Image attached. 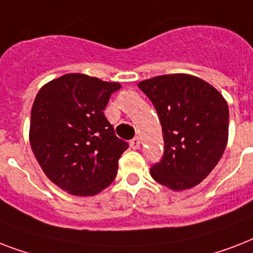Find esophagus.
Returning <instances> with one entry per match:
<instances>
[{"label": "esophagus", "instance_id": "34e87169", "mask_svg": "<svg viewBox=\"0 0 253 253\" xmlns=\"http://www.w3.org/2000/svg\"><path fill=\"white\" fill-rule=\"evenodd\" d=\"M130 144H131V147L134 148V150H138L139 147H140V139H139L138 136H136V138H134V139H132V140H131Z\"/></svg>", "mask_w": 253, "mask_h": 253}]
</instances>
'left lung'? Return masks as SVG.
<instances>
[{
	"label": "left lung",
	"mask_w": 253,
	"mask_h": 253,
	"mask_svg": "<svg viewBox=\"0 0 253 253\" xmlns=\"http://www.w3.org/2000/svg\"><path fill=\"white\" fill-rule=\"evenodd\" d=\"M164 136V156L151 168L156 182L173 192L194 188L210 174L228 140V105L215 87L188 73L140 81Z\"/></svg>",
	"instance_id": "left-lung-1"
}]
</instances>
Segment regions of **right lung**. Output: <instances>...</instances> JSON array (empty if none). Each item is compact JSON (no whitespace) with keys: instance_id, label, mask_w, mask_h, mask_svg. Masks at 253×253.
I'll return each instance as SVG.
<instances>
[{"instance_id":"add662e5","label":"right lung","mask_w":253,"mask_h":253,"mask_svg":"<svg viewBox=\"0 0 253 253\" xmlns=\"http://www.w3.org/2000/svg\"><path fill=\"white\" fill-rule=\"evenodd\" d=\"M121 86L67 73L38 91L31 107L30 146L45 176L61 190L90 197L114 181L128 144L115 136L103 110Z\"/></svg>"}]
</instances>
